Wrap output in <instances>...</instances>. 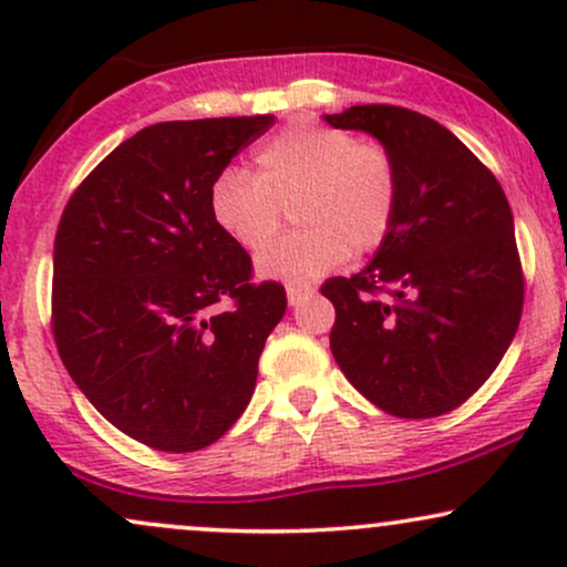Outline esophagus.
I'll return each mask as SVG.
<instances>
[{"label": "esophagus", "mask_w": 567, "mask_h": 567, "mask_svg": "<svg viewBox=\"0 0 567 567\" xmlns=\"http://www.w3.org/2000/svg\"><path fill=\"white\" fill-rule=\"evenodd\" d=\"M315 296V290L311 288H288V303L290 306H301L309 301V298Z\"/></svg>", "instance_id": "1"}]
</instances>
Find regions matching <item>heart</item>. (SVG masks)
<instances>
[{"mask_svg":"<svg viewBox=\"0 0 567 567\" xmlns=\"http://www.w3.org/2000/svg\"><path fill=\"white\" fill-rule=\"evenodd\" d=\"M256 175L226 167L210 186V216L243 250H261L279 206L291 205L299 231L264 248L256 271L301 288L347 258L375 250L400 207V173L383 143L347 130L296 122L256 154Z\"/></svg>","mask_w":567,"mask_h":567,"instance_id":"b5f03b06","label":"heart"}]
</instances>
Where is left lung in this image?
Here are the masks:
<instances>
[{
  "mask_svg": "<svg viewBox=\"0 0 567 567\" xmlns=\"http://www.w3.org/2000/svg\"><path fill=\"white\" fill-rule=\"evenodd\" d=\"M392 152L400 207L373 261L333 277L330 351L351 386L400 419H434L477 392L523 315V266L501 184L447 127L400 106L324 114Z\"/></svg>",
  "mask_w": 567,
  "mask_h": 567,
  "instance_id": "1",
  "label": "left lung"
}]
</instances>
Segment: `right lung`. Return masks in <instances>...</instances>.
<instances>
[{"instance_id": "add662e5", "label": "right lung", "mask_w": 567, "mask_h": 567, "mask_svg": "<svg viewBox=\"0 0 567 567\" xmlns=\"http://www.w3.org/2000/svg\"><path fill=\"white\" fill-rule=\"evenodd\" d=\"M275 116L159 122L71 194L55 234L53 333L97 413L165 453L213 445L245 413L288 309L210 216V186ZM220 300L233 306L216 312Z\"/></svg>"}]
</instances>
